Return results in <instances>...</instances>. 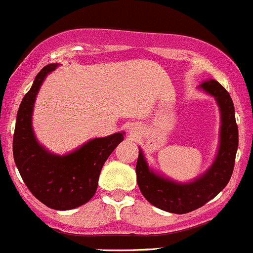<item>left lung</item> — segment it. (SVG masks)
<instances>
[{
	"instance_id": "1",
	"label": "left lung",
	"mask_w": 253,
	"mask_h": 253,
	"mask_svg": "<svg viewBox=\"0 0 253 253\" xmlns=\"http://www.w3.org/2000/svg\"><path fill=\"white\" fill-rule=\"evenodd\" d=\"M200 86L215 96L221 111L219 153L209 170L193 183L178 184L149 170L142 152L137 159V183L143 197L158 209L174 214H186L207 204L227 185L234 171L239 147L234 102L226 89L216 80L205 82Z\"/></svg>"
}]
</instances>
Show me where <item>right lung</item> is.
Returning <instances> with one entry per match:
<instances>
[{
  "label": "right lung",
  "mask_w": 253,
  "mask_h": 253,
  "mask_svg": "<svg viewBox=\"0 0 253 253\" xmlns=\"http://www.w3.org/2000/svg\"><path fill=\"white\" fill-rule=\"evenodd\" d=\"M56 64L44 67L24 95L13 134V158L29 192L50 209L70 210L89 202L96 193L102 166L124 141V133L95 138L68 156H54L39 146L32 129L34 100L46 74Z\"/></svg>",
  "instance_id": "right-lung-1"
}]
</instances>
